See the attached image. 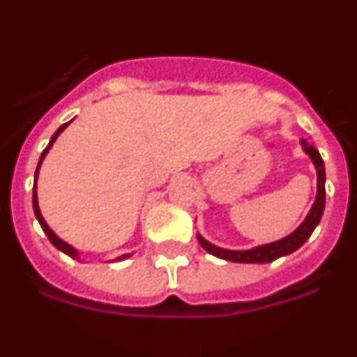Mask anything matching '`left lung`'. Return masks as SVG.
Returning a JSON list of instances; mask_svg holds the SVG:
<instances>
[{
  "label": "left lung",
  "mask_w": 357,
  "mask_h": 357,
  "mask_svg": "<svg viewBox=\"0 0 357 357\" xmlns=\"http://www.w3.org/2000/svg\"><path fill=\"white\" fill-rule=\"evenodd\" d=\"M301 146L303 151L307 152L308 158L312 160L314 167H316L317 172V194L316 202H314L312 208L308 212V215L305 218V221L299 225L298 229L289 234L287 238L278 239V241H272V243L259 245V247L248 248V250H229V248L215 247V245L208 243L203 236L197 234V241L202 243V247L205 248L206 252L212 254V256L225 259V261H234V263H271L274 259L281 256H289L294 250H298L301 245L310 238V234L314 232V229L317 227L319 220H321L323 211H325V165H323L321 155L317 152V149H314L310 143H307L305 139H301Z\"/></svg>",
  "instance_id": "1"
}]
</instances>
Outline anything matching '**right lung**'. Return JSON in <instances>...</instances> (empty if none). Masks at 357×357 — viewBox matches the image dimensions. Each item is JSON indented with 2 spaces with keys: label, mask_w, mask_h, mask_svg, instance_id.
Segmentation results:
<instances>
[{
  "label": "right lung",
  "mask_w": 357,
  "mask_h": 357,
  "mask_svg": "<svg viewBox=\"0 0 357 357\" xmlns=\"http://www.w3.org/2000/svg\"><path fill=\"white\" fill-rule=\"evenodd\" d=\"M68 125H70V121L65 123V125H61V127H59L58 130H56V132H54V136L50 137V142H49V145H47V149H45L43 152H41L40 163H38V169H36V174H34V178H36V179H34V187H32V206H34V214H36V218H38V221H40L41 229H43V232H45V234H47V238L50 239V243H52L54 247L58 248V250H61V252L67 254V256L74 257V259H79V254H77L76 248L72 247V245H68L67 241H63L61 238H58V236H56V232H54V230L50 229L49 225H47V221L43 220V215H41V211H40V205H38V190H36V181H38V172H40V167H41V163H43L45 155H47V152H49L50 149H52L54 142H56V139H58L59 134H61L63 130H65V128L68 127ZM127 257H130V254H123V256L116 257V261H123V259H127Z\"/></svg>",
  "instance_id": "1"
}]
</instances>
